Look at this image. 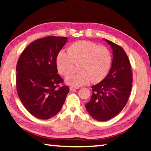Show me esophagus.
Instances as JSON below:
<instances>
[{"mask_svg": "<svg viewBox=\"0 0 151 151\" xmlns=\"http://www.w3.org/2000/svg\"><path fill=\"white\" fill-rule=\"evenodd\" d=\"M79 87H77V86H70V91H74V90H76V89H78Z\"/></svg>", "mask_w": 151, "mask_h": 151, "instance_id": "obj_1", "label": "esophagus"}]
</instances>
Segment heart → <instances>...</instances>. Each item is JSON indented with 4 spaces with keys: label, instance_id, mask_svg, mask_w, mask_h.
<instances>
[{
    "label": "heart",
    "instance_id": "obj_1",
    "mask_svg": "<svg viewBox=\"0 0 151 151\" xmlns=\"http://www.w3.org/2000/svg\"><path fill=\"white\" fill-rule=\"evenodd\" d=\"M79 63L80 72L71 74L66 78V83L77 87L90 81L96 83L103 80L111 68L112 55L106 47L80 40L70 45L68 52L60 50L56 58L58 71L63 76L69 75L75 63Z\"/></svg>",
    "mask_w": 151,
    "mask_h": 151
}]
</instances>
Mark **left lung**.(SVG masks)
Listing matches in <instances>:
<instances>
[{"label": "left lung", "instance_id": "left-lung-1", "mask_svg": "<svg viewBox=\"0 0 151 151\" xmlns=\"http://www.w3.org/2000/svg\"><path fill=\"white\" fill-rule=\"evenodd\" d=\"M111 46L113 59L109 73L101 83L92 86L86 109L96 121H106L116 116L129 100L132 88L131 63L121 46L104 39Z\"/></svg>", "mask_w": 151, "mask_h": 151}]
</instances>
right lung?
Masks as SVG:
<instances>
[{
  "label": "right lung",
  "instance_id": "add662e5",
  "mask_svg": "<svg viewBox=\"0 0 151 151\" xmlns=\"http://www.w3.org/2000/svg\"><path fill=\"white\" fill-rule=\"evenodd\" d=\"M66 41V37L55 36L35 40L18 60V96L27 111L38 119L46 120L57 114L69 92L57 74L56 64L58 53Z\"/></svg>",
  "mask_w": 151,
  "mask_h": 151
}]
</instances>
